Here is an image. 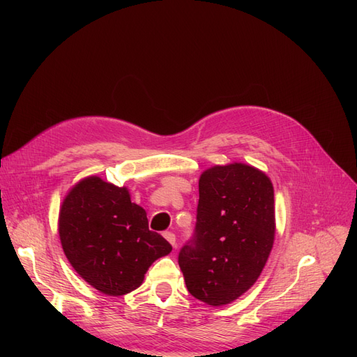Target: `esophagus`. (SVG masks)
Returning a JSON list of instances; mask_svg holds the SVG:
<instances>
[{"instance_id":"34e87169","label":"esophagus","mask_w":357,"mask_h":357,"mask_svg":"<svg viewBox=\"0 0 357 357\" xmlns=\"http://www.w3.org/2000/svg\"><path fill=\"white\" fill-rule=\"evenodd\" d=\"M164 236H165V240H167L172 247L177 245V243H176V235H174V234H172V232H164Z\"/></svg>"}]
</instances>
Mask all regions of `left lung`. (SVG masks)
I'll return each instance as SVG.
<instances>
[{
  "label": "left lung",
  "mask_w": 357,
  "mask_h": 357,
  "mask_svg": "<svg viewBox=\"0 0 357 357\" xmlns=\"http://www.w3.org/2000/svg\"><path fill=\"white\" fill-rule=\"evenodd\" d=\"M274 235V188L265 172L238 162L204 171L195 234L178 253L189 294L213 307L231 304L261 275Z\"/></svg>",
  "instance_id": "left-lung-1"
}]
</instances>
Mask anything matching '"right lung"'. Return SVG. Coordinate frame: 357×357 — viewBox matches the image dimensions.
<instances>
[{
	"mask_svg": "<svg viewBox=\"0 0 357 357\" xmlns=\"http://www.w3.org/2000/svg\"><path fill=\"white\" fill-rule=\"evenodd\" d=\"M59 238L68 262L104 295L121 296L142 286L156 259L172 247L149 231L146 210L131 202L126 188L91 176L63 199Z\"/></svg>",
	"mask_w": 357,
	"mask_h": 357,
	"instance_id": "1",
	"label": "right lung"
}]
</instances>
